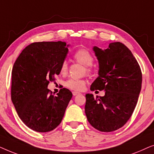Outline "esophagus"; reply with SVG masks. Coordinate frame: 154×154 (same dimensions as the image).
I'll return each mask as SVG.
<instances>
[{
    "instance_id": "1",
    "label": "esophagus",
    "mask_w": 154,
    "mask_h": 154,
    "mask_svg": "<svg viewBox=\"0 0 154 154\" xmlns=\"http://www.w3.org/2000/svg\"><path fill=\"white\" fill-rule=\"evenodd\" d=\"M73 96H75V95H77V94H80V92H75V91H73Z\"/></svg>"
}]
</instances>
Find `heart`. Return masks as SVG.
<instances>
[{
    "mask_svg": "<svg viewBox=\"0 0 154 154\" xmlns=\"http://www.w3.org/2000/svg\"><path fill=\"white\" fill-rule=\"evenodd\" d=\"M73 58L77 62L86 66V71L88 73H90L91 69H90V66L93 63L94 59L93 57L92 56V54H90V52L88 50L81 48V49L76 50L74 54H73ZM67 70H68V65H67L66 62L64 61L61 64L60 68V73L62 75L66 74L67 73ZM65 86L70 90H75V91H81L85 88V81L83 79H70L66 81Z\"/></svg>",
    "mask_w": 154,
    "mask_h": 154,
    "instance_id": "obj_1",
    "label": "heart"
}]
</instances>
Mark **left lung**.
Masks as SVG:
<instances>
[{
    "label": "left lung",
    "mask_w": 154,
    "mask_h": 154,
    "mask_svg": "<svg viewBox=\"0 0 154 154\" xmlns=\"http://www.w3.org/2000/svg\"><path fill=\"white\" fill-rule=\"evenodd\" d=\"M93 50L99 62V76L90 90H105L104 97L85 94V112L92 127L101 132H112L125 125L137 103L142 74L131 51L120 42L107 49Z\"/></svg>",
    "instance_id": "8db88e82"
}]
</instances>
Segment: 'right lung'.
<instances>
[{
    "instance_id": "add662e5",
    "label": "right lung",
    "mask_w": 154,
    "mask_h": 154,
    "mask_svg": "<svg viewBox=\"0 0 154 154\" xmlns=\"http://www.w3.org/2000/svg\"><path fill=\"white\" fill-rule=\"evenodd\" d=\"M65 42H37L21 52L12 71L11 99L19 117L30 129L46 132L55 129L64 117L72 93L62 88L57 95L48 89L55 81L68 53Z\"/></svg>"
}]
</instances>
